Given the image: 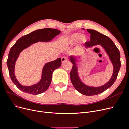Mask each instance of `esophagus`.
<instances>
[{
    "instance_id": "obj_1",
    "label": "esophagus",
    "mask_w": 129,
    "mask_h": 129,
    "mask_svg": "<svg viewBox=\"0 0 129 129\" xmlns=\"http://www.w3.org/2000/svg\"><path fill=\"white\" fill-rule=\"evenodd\" d=\"M61 62H62L63 63H64V62H65L66 61L68 60V59H67V58H66V57H61Z\"/></svg>"
}]
</instances>
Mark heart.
<instances>
[{"label": "heart", "instance_id": "1", "mask_svg": "<svg viewBox=\"0 0 129 129\" xmlns=\"http://www.w3.org/2000/svg\"><path fill=\"white\" fill-rule=\"evenodd\" d=\"M87 42V37L85 34L73 33L65 38L63 41V44L65 46H72L76 43L77 47H79L84 45Z\"/></svg>", "mask_w": 129, "mask_h": 129}]
</instances>
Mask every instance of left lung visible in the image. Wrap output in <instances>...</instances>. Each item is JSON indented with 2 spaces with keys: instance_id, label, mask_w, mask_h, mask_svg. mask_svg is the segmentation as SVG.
I'll list each match as a JSON object with an SVG mask.
<instances>
[{
  "instance_id": "1",
  "label": "left lung",
  "mask_w": 129,
  "mask_h": 129,
  "mask_svg": "<svg viewBox=\"0 0 129 129\" xmlns=\"http://www.w3.org/2000/svg\"><path fill=\"white\" fill-rule=\"evenodd\" d=\"M86 30L91 34V40L85 44V48H91L96 45L101 46L108 55L113 67L112 75L109 81L105 84L100 86H89L82 81L78 73V59H80L81 55H72L69 57V60L73 64L70 73L71 81L73 85L80 93L85 95L91 96L103 92L113 85L121 68L120 53L115 45L109 37L93 29H86Z\"/></svg>"
}]
</instances>
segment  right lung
<instances>
[{
  "mask_svg": "<svg viewBox=\"0 0 129 129\" xmlns=\"http://www.w3.org/2000/svg\"><path fill=\"white\" fill-rule=\"evenodd\" d=\"M60 33L61 31L58 29L49 28L37 29L22 36L11 48L7 61L9 74L13 83L20 90L27 93L37 95L44 92L48 89L51 84L54 71L59 68L61 65L60 58L45 64L42 70L40 81L30 86L21 85L17 80L15 74V63L20 53L23 50L30 46L32 44L38 42H51L55 37L60 34Z\"/></svg>",
  "mask_w": 129,
  "mask_h": 129,
  "instance_id": "add662e5",
  "label": "right lung"
}]
</instances>
